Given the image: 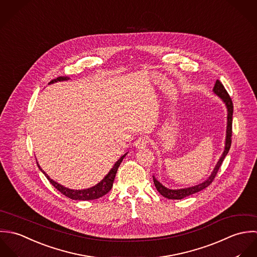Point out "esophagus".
<instances>
[{
    "label": "esophagus",
    "instance_id": "esophagus-1",
    "mask_svg": "<svg viewBox=\"0 0 257 257\" xmlns=\"http://www.w3.org/2000/svg\"><path fill=\"white\" fill-rule=\"evenodd\" d=\"M148 143H149L148 138L145 137V136H141V137H139V138L135 141V146H136V148H138V149H143V148L147 147Z\"/></svg>",
    "mask_w": 257,
    "mask_h": 257
}]
</instances>
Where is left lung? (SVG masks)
<instances>
[{"label":"left lung","mask_w":257,"mask_h":257,"mask_svg":"<svg viewBox=\"0 0 257 257\" xmlns=\"http://www.w3.org/2000/svg\"><path fill=\"white\" fill-rule=\"evenodd\" d=\"M213 92L219 96L223 102L225 103L226 107H227V128H226V139H225V148L223 151V154L220 157L219 161L217 162L213 172L211 173L210 177L200 185L195 186V187H191V188H187V189H181V190H169L167 188H165L161 183H159L154 177H153V181H154L155 187L157 189V191L165 198L169 199V200H182L188 196H191L193 194H196L200 191H203L205 188H207L212 181L214 180L225 156L228 153L229 149H230V145H231V136H232V113H233V104L232 100L229 96V94L227 93L226 89L224 88L223 84L217 79L215 81L214 87H213Z\"/></svg>","instance_id":"8db88e82"}]
</instances>
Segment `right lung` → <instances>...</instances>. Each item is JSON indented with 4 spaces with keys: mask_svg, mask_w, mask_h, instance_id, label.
Wrapping results in <instances>:
<instances>
[{
    "mask_svg": "<svg viewBox=\"0 0 257 257\" xmlns=\"http://www.w3.org/2000/svg\"><path fill=\"white\" fill-rule=\"evenodd\" d=\"M69 77L67 76H59L55 79H52V81L50 83H53V82H56V81H60V80H67ZM126 156V154L123 155L116 163L115 165L113 166V168L110 170V172L107 174V176L103 179L102 181L97 184L96 186L90 188V189H86V190H81V191H77V190H70V189H67V188H64L62 187L61 185L55 183L54 181H52V179L41 169V167L39 166V168L41 169V171L45 174V176L47 177V179L50 181V183L52 184V186L57 190L59 191L62 195H64L66 198H69L71 200H80V201H91V200H97L99 198L103 197L104 195H106L111 189H112V186H113V182H114V179H115V176H116V173H117V170L122 162V160L124 159V157Z\"/></svg>",
    "mask_w": 257,
    "mask_h": 257,
    "instance_id": "add662e5",
    "label": "right lung"
}]
</instances>
